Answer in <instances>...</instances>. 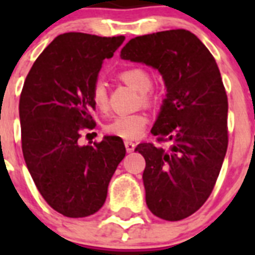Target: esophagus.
I'll use <instances>...</instances> for the list:
<instances>
[{
  "mask_svg": "<svg viewBox=\"0 0 255 255\" xmlns=\"http://www.w3.org/2000/svg\"><path fill=\"white\" fill-rule=\"evenodd\" d=\"M124 144H126V149H127V152L135 151V147H136L135 143H132V141H126Z\"/></svg>",
  "mask_w": 255,
  "mask_h": 255,
  "instance_id": "1",
  "label": "esophagus"
}]
</instances>
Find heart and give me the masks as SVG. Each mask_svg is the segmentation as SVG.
I'll return each mask as SVG.
<instances>
[{
  "label": "heart",
  "instance_id": "1",
  "mask_svg": "<svg viewBox=\"0 0 255 255\" xmlns=\"http://www.w3.org/2000/svg\"><path fill=\"white\" fill-rule=\"evenodd\" d=\"M120 81L132 87L136 91L141 92L143 103L151 104L156 100V95L149 90L152 85L151 75L143 69L132 67V69L123 70L119 74ZM92 103L98 110L104 111L107 108V90L102 82L94 85L91 91ZM148 124V116L145 114L137 112L131 115H119L112 118L106 126L104 131L112 136H118L124 140L137 139L144 132Z\"/></svg>",
  "mask_w": 255,
  "mask_h": 255
}]
</instances>
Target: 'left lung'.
<instances>
[{"label":"left lung","mask_w":255,"mask_h":255,"mask_svg":"<svg viewBox=\"0 0 255 255\" xmlns=\"http://www.w3.org/2000/svg\"><path fill=\"white\" fill-rule=\"evenodd\" d=\"M122 59L141 62L163 75L167 87L151 132L159 143H141L145 201L152 213L180 221L212 193L228 149V96L216 59L193 33L176 29L132 38Z\"/></svg>","instance_id":"1"}]
</instances>
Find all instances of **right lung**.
Returning <instances> with one entry per match:
<instances>
[{
	"mask_svg": "<svg viewBox=\"0 0 255 255\" xmlns=\"http://www.w3.org/2000/svg\"><path fill=\"white\" fill-rule=\"evenodd\" d=\"M124 35H58L34 62L19 98L22 152L34 184L58 213L87 217L103 206L112 174L126 156L123 140L104 136L79 145L94 129L91 91L103 59Z\"/></svg>",
	"mask_w": 255,
	"mask_h": 255,
	"instance_id": "1",
	"label": "right lung"
}]
</instances>
